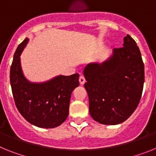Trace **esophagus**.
<instances>
[{
    "mask_svg": "<svg viewBox=\"0 0 156 156\" xmlns=\"http://www.w3.org/2000/svg\"><path fill=\"white\" fill-rule=\"evenodd\" d=\"M79 82L80 83L81 85H83L85 83V82H86V80H85L84 76H80L79 78Z\"/></svg>",
    "mask_w": 156,
    "mask_h": 156,
    "instance_id": "obj_1",
    "label": "esophagus"
}]
</instances>
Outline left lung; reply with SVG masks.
<instances>
[{
    "label": "left lung",
    "instance_id": "obj_1",
    "mask_svg": "<svg viewBox=\"0 0 156 156\" xmlns=\"http://www.w3.org/2000/svg\"><path fill=\"white\" fill-rule=\"evenodd\" d=\"M123 41V47L114 48L108 60L88 64L83 70L89 112L101 124L116 125L126 120L142 94L144 66L141 54L130 36L126 35Z\"/></svg>",
    "mask_w": 156,
    "mask_h": 156
}]
</instances>
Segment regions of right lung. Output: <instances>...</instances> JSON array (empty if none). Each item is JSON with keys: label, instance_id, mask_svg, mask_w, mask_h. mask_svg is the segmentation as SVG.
<instances>
[{"label": "right lung", "instance_id": "right-lung-1", "mask_svg": "<svg viewBox=\"0 0 156 156\" xmlns=\"http://www.w3.org/2000/svg\"><path fill=\"white\" fill-rule=\"evenodd\" d=\"M29 39L18 46L10 69V83L15 103L22 115L41 128L57 127L68 117L73 90L79 86V74L58 76L44 83H31L25 78L20 55Z\"/></svg>", "mask_w": 156, "mask_h": 156}]
</instances>
